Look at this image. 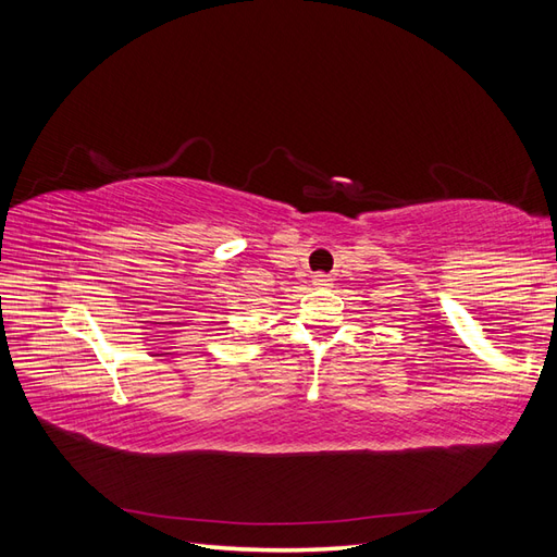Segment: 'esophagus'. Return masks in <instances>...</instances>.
<instances>
[{"instance_id":"obj_1","label":"esophagus","mask_w":557,"mask_h":557,"mask_svg":"<svg viewBox=\"0 0 557 557\" xmlns=\"http://www.w3.org/2000/svg\"><path fill=\"white\" fill-rule=\"evenodd\" d=\"M313 285H315V288H330L332 278H330L327 274H315V276H313Z\"/></svg>"}]
</instances>
